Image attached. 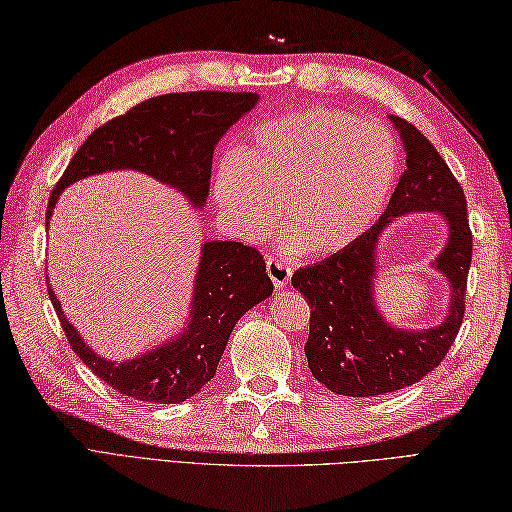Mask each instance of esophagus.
<instances>
[{"label": "esophagus", "mask_w": 512, "mask_h": 512, "mask_svg": "<svg viewBox=\"0 0 512 512\" xmlns=\"http://www.w3.org/2000/svg\"><path fill=\"white\" fill-rule=\"evenodd\" d=\"M266 272H268V277L272 279V285L277 287V290H283V287L290 283V279H292V268L285 266L283 261L274 259V257H270L266 261Z\"/></svg>", "instance_id": "34e87169"}]
</instances>
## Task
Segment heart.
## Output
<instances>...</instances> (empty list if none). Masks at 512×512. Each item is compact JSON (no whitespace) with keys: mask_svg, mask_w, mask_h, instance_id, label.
<instances>
[{"mask_svg":"<svg viewBox=\"0 0 512 512\" xmlns=\"http://www.w3.org/2000/svg\"><path fill=\"white\" fill-rule=\"evenodd\" d=\"M400 168L391 131L357 116L313 108L255 127L242 153L222 157L214 196L233 235L268 238L279 209L287 255H331L355 244L389 201Z\"/></svg>","mask_w":512,"mask_h":512,"instance_id":"1","label":"heart"}]
</instances>
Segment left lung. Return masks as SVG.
I'll use <instances>...</instances> for the list:
<instances>
[{
  "label": "left lung",
  "mask_w": 512,
  "mask_h": 512,
  "mask_svg": "<svg viewBox=\"0 0 512 512\" xmlns=\"http://www.w3.org/2000/svg\"><path fill=\"white\" fill-rule=\"evenodd\" d=\"M406 153V170L383 216L344 251L294 272L292 285L311 307L305 355L313 378L339 396L370 398L411 387L437 368L454 344L465 316V287L471 266V231L465 194L430 140L389 114ZM435 211L449 238L431 262L451 287L449 313L430 330H400L377 311V240L406 213Z\"/></svg>",
  "instance_id": "obj_1"
}]
</instances>
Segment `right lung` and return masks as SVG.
Masks as SVG:
<instances>
[{
    "label": "right lung",
    "mask_w": 512,
    "mask_h": 512,
    "mask_svg": "<svg viewBox=\"0 0 512 512\" xmlns=\"http://www.w3.org/2000/svg\"><path fill=\"white\" fill-rule=\"evenodd\" d=\"M257 101V93L218 90L162 95L101 125L71 157L51 192L47 229L64 188L112 170H136L153 177L177 190L190 207L203 209L216 144ZM47 290L69 344L103 383L136 400L179 404L212 381L233 326L248 309L272 296V281L264 257L255 248L240 242H203L186 326L160 346L123 361H112L88 346L80 331L64 318L49 283Z\"/></svg>",
    "instance_id": "1"
}]
</instances>
